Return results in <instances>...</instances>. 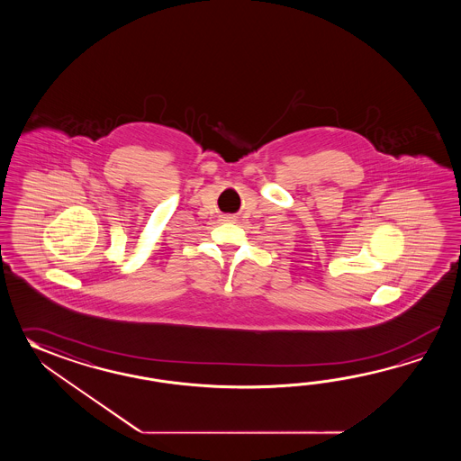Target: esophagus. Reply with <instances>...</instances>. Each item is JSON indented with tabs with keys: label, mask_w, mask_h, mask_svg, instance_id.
Instances as JSON below:
<instances>
[{
	"label": "esophagus",
	"mask_w": 461,
	"mask_h": 461,
	"mask_svg": "<svg viewBox=\"0 0 461 461\" xmlns=\"http://www.w3.org/2000/svg\"><path fill=\"white\" fill-rule=\"evenodd\" d=\"M222 219H224V221H234V217L232 216H224Z\"/></svg>",
	"instance_id": "obj_1"
}]
</instances>
